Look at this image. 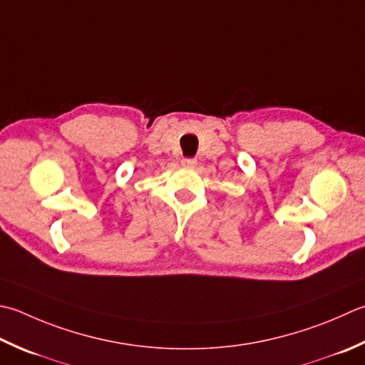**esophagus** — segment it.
Masks as SVG:
<instances>
[{
  "label": "esophagus",
  "mask_w": 365,
  "mask_h": 365,
  "mask_svg": "<svg viewBox=\"0 0 365 365\" xmlns=\"http://www.w3.org/2000/svg\"><path fill=\"white\" fill-rule=\"evenodd\" d=\"M196 164H197V161L195 158H185V160H182V166H185V168H195Z\"/></svg>",
  "instance_id": "esophagus-1"
}]
</instances>
